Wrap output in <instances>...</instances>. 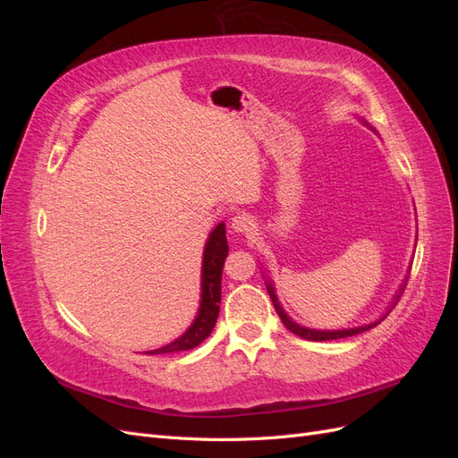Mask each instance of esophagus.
I'll list each match as a JSON object with an SVG mask.
<instances>
[{
  "label": "esophagus",
  "instance_id": "obj_1",
  "mask_svg": "<svg viewBox=\"0 0 458 458\" xmlns=\"http://www.w3.org/2000/svg\"><path fill=\"white\" fill-rule=\"evenodd\" d=\"M231 229L234 233H248L254 229V219L248 214H237L231 219Z\"/></svg>",
  "mask_w": 458,
  "mask_h": 458
}]
</instances>
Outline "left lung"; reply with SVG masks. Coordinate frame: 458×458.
<instances>
[{
  "mask_svg": "<svg viewBox=\"0 0 458 458\" xmlns=\"http://www.w3.org/2000/svg\"><path fill=\"white\" fill-rule=\"evenodd\" d=\"M365 126H369L374 133H377V130H374L370 123H367L365 120H361ZM405 283L407 281H403V284L399 286V290H397V294L394 296V300H392V303H390V308L386 310V313L384 315H380V318H377V321H372V323H369V325H361V327H353V328H338V330H321V328H310V327H301V325H298L296 321H293V318H290V315L283 310V306H281V301H279V298H276V294H275V286H273V283H271V279H267L266 276V286H267V293H269V296H271V301H273V306H275V310H276V313H279V317H281V321H283V325L290 330V332H294L296 336H300V338H303V340H313V342H325V340H338V338H348V336H353V335H359V332H365V330H369V328H372V327H377L380 321H384L386 318V315L392 311V308L395 306V301L399 300V296H401V293H403V288H405Z\"/></svg>",
  "mask_w": 458,
  "mask_h": 458,
  "instance_id": "obj_1",
  "label": "left lung"
}]
</instances>
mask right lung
I'll return each mask as SVG.
<instances>
[{"instance_id": "obj_1", "label": "right lung", "mask_w": 458, "mask_h": 458, "mask_svg": "<svg viewBox=\"0 0 458 458\" xmlns=\"http://www.w3.org/2000/svg\"><path fill=\"white\" fill-rule=\"evenodd\" d=\"M229 252V244L225 237V224H217L212 233L208 234L202 254V273H200V306L195 321L183 332L182 336L174 342L162 345L158 350H150L145 353H174V352H187L197 348L208 336L212 335L219 315L221 303V271Z\"/></svg>"}]
</instances>
